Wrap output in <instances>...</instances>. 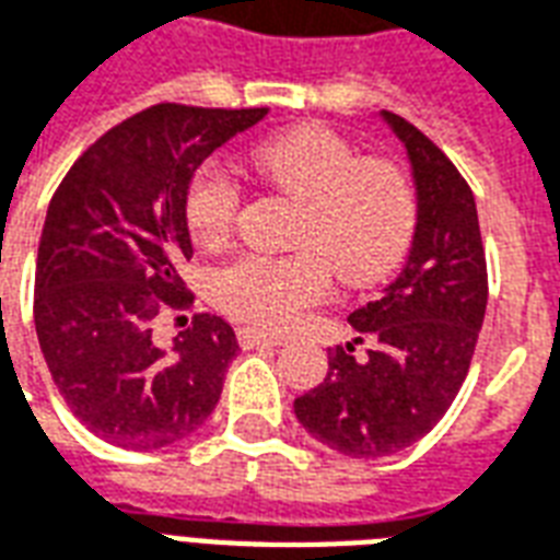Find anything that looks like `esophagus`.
I'll return each mask as SVG.
<instances>
[{
	"label": "esophagus",
	"instance_id": "obj_1",
	"mask_svg": "<svg viewBox=\"0 0 560 560\" xmlns=\"http://www.w3.org/2000/svg\"><path fill=\"white\" fill-rule=\"evenodd\" d=\"M236 339H240V348H243V351H255V348H272V345H281L279 339L264 336V332H257V329H240V332H236Z\"/></svg>",
	"mask_w": 560,
	"mask_h": 560
}]
</instances>
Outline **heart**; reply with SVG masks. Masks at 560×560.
I'll use <instances>...</instances> for the list:
<instances>
[{"instance_id":"b5f03b06","label":"heart","mask_w":560,"mask_h":560,"mask_svg":"<svg viewBox=\"0 0 560 560\" xmlns=\"http://www.w3.org/2000/svg\"><path fill=\"white\" fill-rule=\"evenodd\" d=\"M252 167L303 209L296 255H243L215 276L219 305L248 327L281 332L329 291V267L348 284H375L399 267L417 233V195L384 159H357L336 131L300 126L260 140ZM240 188L219 164H203L185 191V224L197 245H219L233 228Z\"/></svg>"}]
</instances>
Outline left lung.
<instances>
[{"mask_svg": "<svg viewBox=\"0 0 560 560\" xmlns=\"http://www.w3.org/2000/svg\"><path fill=\"white\" fill-rule=\"evenodd\" d=\"M399 138L417 191L408 260L377 300L348 315L369 357L329 353L327 377L293 401L305 432L351 458L393 456L434 429L456 399L477 348L489 281L477 203L441 149L381 110ZM351 348V345H348Z\"/></svg>", "mask_w": 560, "mask_h": 560, "instance_id": "left-lung-1", "label": "left lung"}]
</instances>
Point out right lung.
Returning a JSON list of instances; mask_svg holds the SVG:
<instances>
[{"label": "right lung", "instance_id": "add662e5", "mask_svg": "<svg viewBox=\"0 0 560 560\" xmlns=\"http://www.w3.org/2000/svg\"><path fill=\"white\" fill-rule=\"evenodd\" d=\"M264 116L155 104L95 140L56 188L38 243L35 332L68 408L107 444L171 446L219 405L240 351L231 324L195 315L161 348L152 320L188 300L176 264L195 255L191 176Z\"/></svg>", "mask_w": 560, "mask_h": 560}]
</instances>
